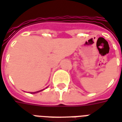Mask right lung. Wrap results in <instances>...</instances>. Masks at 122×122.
Instances as JSON below:
<instances>
[{"label": "right lung", "instance_id": "add662e5", "mask_svg": "<svg viewBox=\"0 0 122 122\" xmlns=\"http://www.w3.org/2000/svg\"><path fill=\"white\" fill-rule=\"evenodd\" d=\"M44 90V89H43ZM43 90H41V91H37V92H31L32 94H34V93H37V92H41V91H43Z\"/></svg>", "mask_w": 122, "mask_h": 122}]
</instances>
